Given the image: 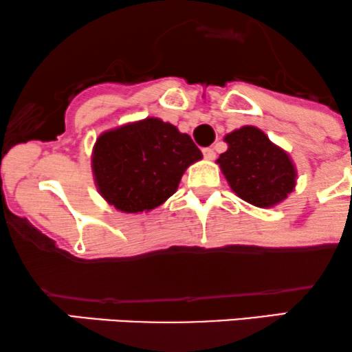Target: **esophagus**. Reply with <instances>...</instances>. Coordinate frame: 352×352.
<instances>
[{
  "mask_svg": "<svg viewBox=\"0 0 352 352\" xmlns=\"http://www.w3.org/2000/svg\"><path fill=\"white\" fill-rule=\"evenodd\" d=\"M203 155H204V157H206V160H214V157H216V153H214V149H212V148H204Z\"/></svg>",
  "mask_w": 352,
  "mask_h": 352,
  "instance_id": "1",
  "label": "esophagus"
}]
</instances>
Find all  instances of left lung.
<instances>
[{
    "mask_svg": "<svg viewBox=\"0 0 352 352\" xmlns=\"http://www.w3.org/2000/svg\"><path fill=\"white\" fill-rule=\"evenodd\" d=\"M228 151L218 157L221 171L241 199L272 208L294 191L298 171L289 155L256 126H243L224 136Z\"/></svg>",
    "mask_w": 352,
    "mask_h": 352,
    "instance_id": "8db88e82",
    "label": "left lung"
}]
</instances>
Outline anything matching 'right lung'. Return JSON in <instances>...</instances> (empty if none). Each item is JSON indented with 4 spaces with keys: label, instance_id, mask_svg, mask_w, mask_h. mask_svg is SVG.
<instances>
[{
    "label": "right lung",
    "instance_id": "add662e5",
    "mask_svg": "<svg viewBox=\"0 0 352 352\" xmlns=\"http://www.w3.org/2000/svg\"><path fill=\"white\" fill-rule=\"evenodd\" d=\"M201 157L186 133L146 118L100 134L91 168L106 203L123 212H148L175 195L184 171Z\"/></svg>",
    "mask_w": 352,
    "mask_h": 352
}]
</instances>
